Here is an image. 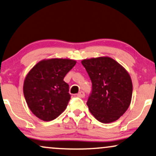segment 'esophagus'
I'll list each match as a JSON object with an SVG mask.
<instances>
[{
  "instance_id": "34e87169",
  "label": "esophagus",
  "mask_w": 156,
  "mask_h": 156,
  "mask_svg": "<svg viewBox=\"0 0 156 156\" xmlns=\"http://www.w3.org/2000/svg\"><path fill=\"white\" fill-rule=\"evenodd\" d=\"M76 96H78V97H80V98H84V96H85V94H84V92L81 91V92H80V93L77 94V95H76Z\"/></svg>"
}]
</instances>
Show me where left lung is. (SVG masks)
<instances>
[{
  "mask_svg": "<svg viewBox=\"0 0 156 156\" xmlns=\"http://www.w3.org/2000/svg\"><path fill=\"white\" fill-rule=\"evenodd\" d=\"M82 63L93 84L87 102L90 113L105 124L118 120L132 101V82L128 72L108 56L84 59Z\"/></svg>",
  "mask_w": 156,
  "mask_h": 156,
  "instance_id": "1",
  "label": "left lung"
}]
</instances>
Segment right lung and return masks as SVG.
Masks as SVG:
<instances>
[{"label": "right lung", "mask_w": 156, "mask_h": 156, "mask_svg": "<svg viewBox=\"0 0 156 156\" xmlns=\"http://www.w3.org/2000/svg\"><path fill=\"white\" fill-rule=\"evenodd\" d=\"M76 63L69 58L44 59L27 74L24 95L29 108L37 118L49 122L66 108L71 95L63 78Z\"/></svg>", "instance_id": "1"}]
</instances>
